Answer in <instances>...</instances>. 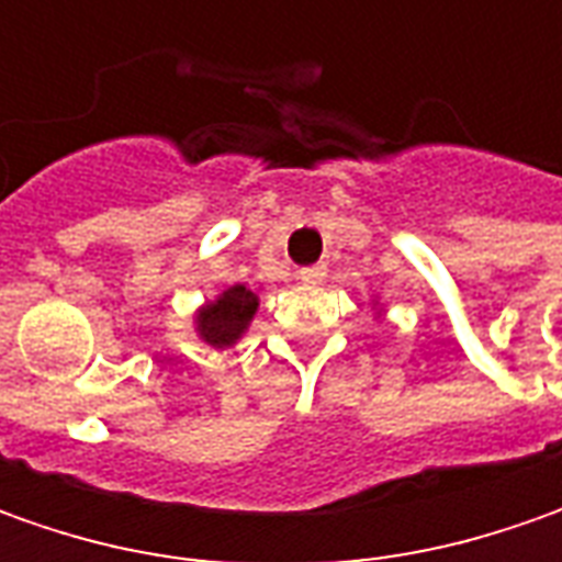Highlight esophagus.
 Here are the masks:
<instances>
[{
    "label": "esophagus",
    "instance_id": "1",
    "mask_svg": "<svg viewBox=\"0 0 562 562\" xmlns=\"http://www.w3.org/2000/svg\"><path fill=\"white\" fill-rule=\"evenodd\" d=\"M325 274H328V269L318 262V266H310V269L300 271V281H303V284H322V281H325Z\"/></svg>",
    "mask_w": 562,
    "mask_h": 562
}]
</instances>
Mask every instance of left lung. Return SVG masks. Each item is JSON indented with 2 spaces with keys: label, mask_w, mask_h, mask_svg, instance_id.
Here are the masks:
<instances>
[{
  "label": "left lung",
  "mask_w": 562,
  "mask_h": 562,
  "mask_svg": "<svg viewBox=\"0 0 562 562\" xmlns=\"http://www.w3.org/2000/svg\"><path fill=\"white\" fill-rule=\"evenodd\" d=\"M378 315H381V313H378Z\"/></svg>",
  "instance_id": "obj_1"
}]
</instances>
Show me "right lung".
Listing matches in <instances>:
<instances>
[{
	"instance_id": "add662e5",
	"label": "right lung",
	"mask_w": 562,
	"mask_h": 562,
	"mask_svg": "<svg viewBox=\"0 0 562 562\" xmlns=\"http://www.w3.org/2000/svg\"><path fill=\"white\" fill-rule=\"evenodd\" d=\"M256 310H259V296L244 284H234V288L218 293L215 300L203 303L193 315V325H196L200 340H205L209 347L227 350L247 335Z\"/></svg>"
}]
</instances>
